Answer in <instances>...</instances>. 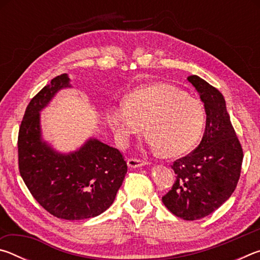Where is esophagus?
<instances>
[{"instance_id":"1","label":"esophagus","mask_w":260,"mask_h":260,"mask_svg":"<svg viewBox=\"0 0 260 260\" xmlns=\"http://www.w3.org/2000/svg\"><path fill=\"white\" fill-rule=\"evenodd\" d=\"M148 164H149V161L136 159V158H128V159H127V165H128L129 167H133V169H135V167L148 165Z\"/></svg>"}]
</instances>
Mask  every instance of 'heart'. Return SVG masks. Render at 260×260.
Wrapping results in <instances>:
<instances>
[{
    "instance_id": "obj_1",
    "label": "heart",
    "mask_w": 260,
    "mask_h": 260,
    "mask_svg": "<svg viewBox=\"0 0 260 260\" xmlns=\"http://www.w3.org/2000/svg\"><path fill=\"white\" fill-rule=\"evenodd\" d=\"M107 120L121 141L138 135L146 125L148 143L166 156L190 151L199 142L205 111L199 100L165 82L136 88L126 101L108 109Z\"/></svg>"
}]
</instances>
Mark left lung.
<instances>
[{
    "instance_id": "1",
    "label": "left lung",
    "mask_w": 260,
    "mask_h": 260,
    "mask_svg": "<svg viewBox=\"0 0 260 260\" xmlns=\"http://www.w3.org/2000/svg\"><path fill=\"white\" fill-rule=\"evenodd\" d=\"M188 81L199 91L206 113L205 132L195 150L177 159V180L162 203L183 220H199L214 212L234 192L243 150L227 112L222 94L197 76Z\"/></svg>"
}]
</instances>
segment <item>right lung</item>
<instances>
[{"label":"right lung","instance_id":"add662e5","mask_svg":"<svg viewBox=\"0 0 260 260\" xmlns=\"http://www.w3.org/2000/svg\"><path fill=\"white\" fill-rule=\"evenodd\" d=\"M67 87H71L70 78L60 74L30 100L19 127L18 166L26 187L43 209L57 218L82 220L110 208L127 164L118 149L98 139H89L68 155L42 140L40 111Z\"/></svg>","mask_w":260,"mask_h":260}]
</instances>
